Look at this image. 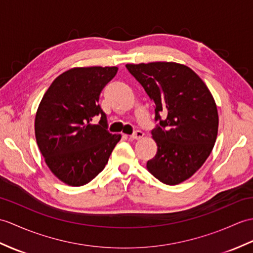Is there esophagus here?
Listing matches in <instances>:
<instances>
[{"label":"esophagus","instance_id":"34e87169","mask_svg":"<svg viewBox=\"0 0 253 253\" xmlns=\"http://www.w3.org/2000/svg\"><path fill=\"white\" fill-rule=\"evenodd\" d=\"M143 136H144V133L142 131H141V130H136L130 136V139L131 140H139V139L142 138Z\"/></svg>","mask_w":253,"mask_h":253}]
</instances>
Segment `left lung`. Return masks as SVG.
Masks as SVG:
<instances>
[{"instance_id": "left-lung-1", "label": "left lung", "mask_w": 253, "mask_h": 253, "mask_svg": "<svg viewBox=\"0 0 253 253\" xmlns=\"http://www.w3.org/2000/svg\"><path fill=\"white\" fill-rule=\"evenodd\" d=\"M126 68L154 103L160 122L152 130L157 153L146 168L163 183L179 184L203 166L213 149L219 126L214 99L184 64L160 61Z\"/></svg>"}]
</instances>
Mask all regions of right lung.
Returning a JSON list of instances; mask_svg holds the SVG:
<instances>
[{
	"instance_id": "add662e5",
	"label": "right lung",
	"mask_w": 253,
	"mask_h": 253,
	"mask_svg": "<svg viewBox=\"0 0 253 253\" xmlns=\"http://www.w3.org/2000/svg\"><path fill=\"white\" fill-rule=\"evenodd\" d=\"M116 67L73 68L52 82L35 115V138L50 171L64 183L82 186L101 172L121 140L108 130L100 108L103 87ZM100 117L92 126L93 117Z\"/></svg>"
}]
</instances>
